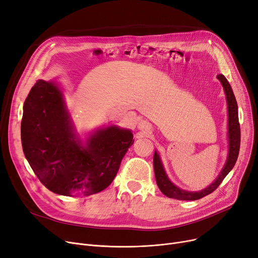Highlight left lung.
Masks as SVG:
<instances>
[{"mask_svg":"<svg viewBox=\"0 0 258 258\" xmlns=\"http://www.w3.org/2000/svg\"><path fill=\"white\" fill-rule=\"evenodd\" d=\"M220 84L223 85V88L226 94L227 100V110H228V155L227 161L225 163L224 168L220 171V173L216 177V179L208 186L207 188L201 191H187L182 190L179 187L175 186L174 183L171 181L166 173L165 168L163 166L161 156L158 152L155 150L153 155V167H154V174L157 187L159 188L166 196L170 199H175L180 201H196L200 200L204 196L212 193L219 185L220 182L224 180V178L228 175V173L234 167L239 152V146H240V128L238 122V107L237 102L233 93V90L227 79L223 76H217Z\"/></svg>","mask_w":258,"mask_h":258,"instance_id":"obj_1","label":"left lung"}]
</instances>
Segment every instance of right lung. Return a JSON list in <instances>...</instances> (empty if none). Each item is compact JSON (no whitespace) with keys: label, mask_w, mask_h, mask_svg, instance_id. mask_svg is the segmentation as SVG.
<instances>
[{"label":"right lung","mask_w":258,"mask_h":258,"mask_svg":"<svg viewBox=\"0 0 258 258\" xmlns=\"http://www.w3.org/2000/svg\"><path fill=\"white\" fill-rule=\"evenodd\" d=\"M21 138L35 175L47 189L65 196L106 189L134 142L130 129L111 125L92 131L83 143L59 85L44 80L34 84L24 103Z\"/></svg>","instance_id":"obj_1"}]
</instances>
